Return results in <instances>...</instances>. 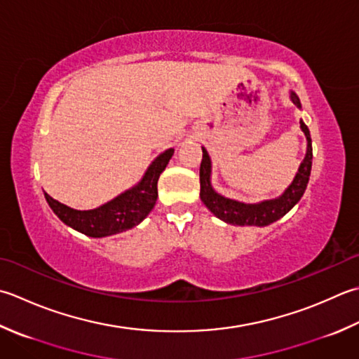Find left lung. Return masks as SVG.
I'll return each instance as SVG.
<instances>
[{
    "label": "left lung",
    "mask_w": 359,
    "mask_h": 359,
    "mask_svg": "<svg viewBox=\"0 0 359 359\" xmlns=\"http://www.w3.org/2000/svg\"><path fill=\"white\" fill-rule=\"evenodd\" d=\"M291 101L300 109V100L297 95L291 91ZM300 128L304 130L306 137V156L299 166V171L294 177L292 184L285 189V193L277 199L263 201L259 203H244L233 199L224 198L219 193H216L210 175H212V160L207 149L202 147V161H201V201L205 203V207L212 212L216 217H219L224 222L233 224V226H258L264 227L269 224L278 221L283 217L290 210L296 205L304 196L308 180L311 174V163H313V147H311V137L306 124L300 119Z\"/></svg>",
    "instance_id": "obj_1"
}]
</instances>
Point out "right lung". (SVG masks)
Instances as JSON below:
<instances>
[{"label":"right lung","instance_id":"1","mask_svg":"<svg viewBox=\"0 0 359 359\" xmlns=\"http://www.w3.org/2000/svg\"><path fill=\"white\" fill-rule=\"evenodd\" d=\"M174 149L165 151L147 168L143 179L128 191L93 210H74L45 193V199L62 222L91 238L121 233L138 226L151 213L157 201V182L171 160Z\"/></svg>","mask_w":359,"mask_h":359}]
</instances>
